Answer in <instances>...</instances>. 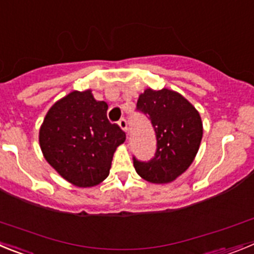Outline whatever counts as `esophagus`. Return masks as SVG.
Wrapping results in <instances>:
<instances>
[{
    "label": "esophagus",
    "mask_w": 254,
    "mask_h": 254,
    "mask_svg": "<svg viewBox=\"0 0 254 254\" xmlns=\"http://www.w3.org/2000/svg\"><path fill=\"white\" fill-rule=\"evenodd\" d=\"M118 125H120V127L125 132L128 131V123H127V120H126V118H121L120 122H118Z\"/></svg>",
    "instance_id": "1"
}]
</instances>
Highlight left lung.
<instances>
[{
	"label": "left lung",
	"instance_id": "8db88e82",
	"mask_svg": "<svg viewBox=\"0 0 254 254\" xmlns=\"http://www.w3.org/2000/svg\"><path fill=\"white\" fill-rule=\"evenodd\" d=\"M151 122L156 151L149 161L133 156L138 176L151 183H169L188 169L202 140V122L196 108L176 91L146 89L136 105Z\"/></svg>",
	"mask_w": 254,
	"mask_h": 254
}]
</instances>
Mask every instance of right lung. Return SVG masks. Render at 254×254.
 <instances>
[{
	"label": "right lung",
	"mask_w": 254,
	"mask_h": 254,
	"mask_svg": "<svg viewBox=\"0 0 254 254\" xmlns=\"http://www.w3.org/2000/svg\"><path fill=\"white\" fill-rule=\"evenodd\" d=\"M108 104L91 90L72 91L47 113L39 131L40 149L60 176L77 187L99 185L109 174L116 149L126 133L107 117Z\"/></svg>",
	"instance_id": "right-lung-1"
}]
</instances>
